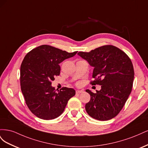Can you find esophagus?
Wrapping results in <instances>:
<instances>
[{
    "label": "esophagus",
    "instance_id": "1",
    "mask_svg": "<svg viewBox=\"0 0 148 148\" xmlns=\"http://www.w3.org/2000/svg\"><path fill=\"white\" fill-rule=\"evenodd\" d=\"M83 92V91H82V90H77V91H76V93H77V94H80V93H82Z\"/></svg>",
    "mask_w": 148,
    "mask_h": 148
}]
</instances>
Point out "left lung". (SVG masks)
Here are the masks:
<instances>
[{
    "instance_id": "left-lung-1",
    "label": "left lung",
    "mask_w": 148,
    "mask_h": 148,
    "mask_svg": "<svg viewBox=\"0 0 148 148\" xmlns=\"http://www.w3.org/2000/svg\"><path fill=\"white\" fill-rule=\"evenodd\" d=\"M78 54L94 67L92 85H101L96 93L86 91L91 99L85 109L89 116L98 120L113 119L122 109L130 95L134 79V69L129 57L118 47L106 45L89 52Z\"/></svg>"
}]
</instances>
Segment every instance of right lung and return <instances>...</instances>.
Segmentation results:
<instances>
[{"label": "right lung", "mask_w": 148, "mask_h": 148, "mask_svg": "<svg viewBox=\"0 0 148 148\" xmlns=\"http://www.w3.org/2000/svg\"><path fill=\"white\" fill-rule=\"evenodd\" d=\"M71 53L49 45L33 49L26 54L20 67V85L30 111L43 120L60 116L69 100L75 95L73 88L64 87L56 92L52 81L60 75L59 64L73 57Z\"/></svg>", "instance_id": "1"}]
</instances>
